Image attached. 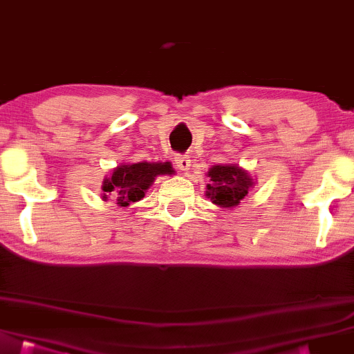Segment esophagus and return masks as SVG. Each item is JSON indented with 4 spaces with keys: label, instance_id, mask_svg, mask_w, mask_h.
Segmentation results:
<instances>
[{
    "label": "esophagus",
    "instance_id": "obj_1",
    "mask_svg": "<svg viewBox=\"0 0 354 354\" xmlns=\"http://www.w3.org/2000/svg\"><path fill=\"white\" fill-rule=\"evenodd\" d=\"M175 163H176V167L179 168V170L187 171L189 168H191V157H189V156H176Z\"/></svg>",
    "mask_w": 354,
    "mask_h": 354
}]
</instances>
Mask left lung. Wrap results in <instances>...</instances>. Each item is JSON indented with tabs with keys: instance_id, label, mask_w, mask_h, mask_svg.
Here are the masks:
<instances>
[{
	"instance_id": "1",
	"label": "left lung",
	"mask_w": 354,
	"mask_h": 354,
	"mask_svg": "<svg viewBox=\"0 0 354 354\" xmlns=\"http://www.w3.org/2000/svg\"><path fill=\"white\" fill-rule=\"evenodd\" d=\"M207 176L209 184H207L205 195L221 208H235L241 203L248 192L256 186V181L236 163H218L208 170Z\"/></svg>"
}]
</instances>
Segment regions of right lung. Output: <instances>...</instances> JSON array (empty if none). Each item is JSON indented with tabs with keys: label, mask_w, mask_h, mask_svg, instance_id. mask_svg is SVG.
Listing matches in <instances>:
<instances>
[{
	"label": "right lung",
	"mask_w": 354,
	"mask_h": 354,
	"mask_svg": "<svg viewBox=\"0 0 354 354\" xmlns=\"http://www.w3.org/2000/svg\"><path fill=\"white\" fill-rule=\"evenodd\" d=\"M170 162H127L120 163L103 179L102 198L113 200L118 207L127 208L131 203L140 202L147 189L152 186L157 176L173 175Z\"/></svg>",
	"instance_id": "1"
}]
</instances>
